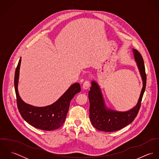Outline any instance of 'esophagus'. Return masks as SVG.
I'll use <instances>...</instances> for the list:
<instances>
[{
  "label": "esophagus",
  "mask_w": 159,
  "mask_h": 159,
  "mask_svg": "<svg viewBox=\"0 0 159 159\" xmlns=\"http://www.w3.org/2000/svg\"><path fill=\"white\" fill-rule=\"evenodd\" d=\"M89 86H90L89 85V81L86 80V81L84 82V83L83 84V89H89Z\"/></svg>",
  "instance_id": "obj_1"
}]
</instances>
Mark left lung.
<instances>
[{
  "label": "left lung",
  "instance_id": "8db88e82",
  "mask_svg": "<svg viewBox=\"0 0 159 159\" xmlns=\"http://www.w3.org/2000/svg\"><path fill=\"white\" fill-rule=\"evenodd\" d=\"M133 51L143 84L138 103L134 108L125 112H119L107 108L98 85L96 82L92 81L88 94L90 103L89 117L92 125L98 130L107 132L119 130L132 123L138 113L146 89V74L141 54L135 49H133Z\"/></svg>",
  "mask_w": 159,
  "mask_h": 159
}]
</instances>
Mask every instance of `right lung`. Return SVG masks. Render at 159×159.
<instances>
[{"instance_id":"right-lung-1","label":"right lung","mask_w":159,"mask_h":159,"mask_svg":"<svg viewBox=\"0 0 159 159\" xmlns=\"http://www.w3.org/2000/svg\"><path fill=\"white\" fill-rule=\"evenodd\" d=\"M21 59L15 73V89L18 110L23 119L32 126L43 130H52L61 127L66 120L71 100L81 91L79 83L72 84L56 102L44 107H36L25 103L21 98L18 84Z\"/></svg>"}]
</instances>
